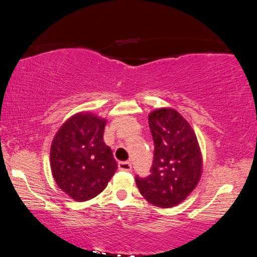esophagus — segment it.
Instances as JSON below:
<instances>
[{
    "label": "esophagus",
    "mask_w": 257,
    "mask_h": 257,
    "mask_svg": "<svg viewBox=\"0 0 257 257\" xmlns=\"http://www.w3.org/2000/svg\"><path fill=\"white\" fill-rule=\"evenodd\" d=\"M118 167L120 171H131L132 170V164L130 161H120L118 164Z\"/></svg>",
    "instance_id": "esophagus-1"
}]
</instances>
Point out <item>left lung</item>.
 I'll return each mask as SVG.
<instances>
[{
	"mask_svg": "<svg viewBox=\"0 0 257 257\" xmlns=\"http://www.w3.org/2000/svg\"><path fill=\"white\" fill-rule=\"evenodd\" d=\"M149 125L154 143L153 164L149 177L136 175V184L150 203L170 208L184 201L198 185L201 152L191 125L173 108L151 112Z\"/></svg>",
	"mask_w": 257,
	"mask_h": 257,
	"instance_id": "1",
	"label": "left lung"
}]
</instances>
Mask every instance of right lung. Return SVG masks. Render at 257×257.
Masks as SVG:
<instances>
[{"mask_svg": "<svg viewBox=\"0 0 257 257\" xmlns=\"http://www.w3.org/2000/svg\"><path fill=\"white\" fill-rule=\"evenodd\" d=\"M104 127L105 119L82 112L69 118L52 140V175L76 201L97 196L117 171V161L103 140Z\"/></svg>", "mask_w": 257, "mask_h": 257, "instance_id": "right-lung-1", "label": "right lung"}]
</instances>
